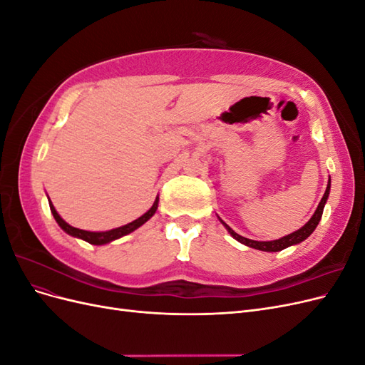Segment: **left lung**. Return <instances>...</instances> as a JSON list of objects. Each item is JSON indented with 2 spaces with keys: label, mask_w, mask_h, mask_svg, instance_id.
Segmentation results:
<instances>
[{
  "label": "left lung",
  "mask_w": 365,
  "mask_h": 365,
  "mask_svg": "<svg viewBox=\"0 0 365 365\" xmlns=\"http://www.w3.org/2000/svg\"><path fill=\"white\" fill-rule=\"evenodd\" d=\"M329 193H330V176H329V182H327V187H326V192H324V195L322 197V201H319V204H318V207L315 210V213L312 215V217L309 219L307 222L300 230H297V231H294V233H291L288 236H283L280 239H275V240H252V239H247L244 236L237 235L235 230H231L219 216H217V219L220 220V224H222L227 228V231L231 235V237L236 239L237 242H240V244H244V245H247L250 248H254V250H260V251H267V252H277V251H282V250L288 248V247L300 244V242H303L304 239H307L309 236L314 233V230L317 228L318 222H319V220H322L323 210H324V205L327 202Z\"/></svg>",
  "instance_id": "obj_1"
}]
</instances>
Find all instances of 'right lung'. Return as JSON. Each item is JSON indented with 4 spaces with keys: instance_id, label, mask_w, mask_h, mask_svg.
I'll return each instance as SVG.
<instances>
[{
    "instance_id": "right-lung-1",
    "label": "right lung",
    "mask_w": 365,
    "mask_h": 365,
    "mask_svg": "<svg viewBox=\"0 0 365 365\" xmlns=\"http://www.w3.org/2000/svg\"><path fill=\"white\" fill-rule=\"evenodd\" d=\"M158 201H160V197L157 196L155 201H153V205L148 210V212H146L145 215L140 216V217L135 219V220H132V222H129V224H126V225H123V227L113 228V230H108V231H86V230H81V228H74V227H71L70 224L65 222V220H63V219L59 216V213L56 212V208H54V205L51 204L50 197H48L50 210H51V213H53L54 219H56L58 225H59L67 235H70V236H73V237H77V239H82V240L88 242V244H91V245H106V244H109V242H113V240H115V239L123 237V236L132 233V231H135V230L140 228L143 224H146L148 220H149L153 215H155L157 208H158Z\"/></svg>"
}]
</instances>
